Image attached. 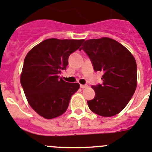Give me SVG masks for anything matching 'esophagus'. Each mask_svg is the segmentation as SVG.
<instances>
[{
	"instance_id": "34e87169",
	"label": "esophagus",
	"mask_w": 152,
	"mask_h": 152,
	"mask_svg": "<svg viewBox=\"0 0 152 152\" xmlns=\"http://www.w3.org/2000/svg\"><path fill=\"white\" fill-rule=\"evenodd\" d=\"M80 88H81V89H84V88H86V87H87V85H80Z\"/></svg>"
}]
</instances>
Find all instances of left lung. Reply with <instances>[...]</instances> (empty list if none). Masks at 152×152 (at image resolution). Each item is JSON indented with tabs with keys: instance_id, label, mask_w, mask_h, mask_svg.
I'll list each match as a JSON object with an SVG mask.
<instances>
[{
	"instance_id": "8db88e82",
	"label": "left lung",
	"mask_w": 152,
	"mask_h": 152,
	"mask_svg": "<svg viewBox=\"0 0 152 152\" xmlns=\"http://www.w3.org/2000/svg\"><path fill=\"white\" fill-rule=\"evenodd\" d=\"M83 49L95 72H102V84L92 86L95 95L88 101L95 114L110 117L120 113L137 88V63L132 53L113 39L102 37L84 42Z\"/></svg>"
}]
</instances>
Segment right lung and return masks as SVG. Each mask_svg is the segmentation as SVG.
Here are the masks:
<instances>
[{"label":"right lung","instance_id":"obj_1","mask_svg":"<svg viewBox=\"0 0 152 152\" xmlns=\"http://www.w3.org/2000/svg\"><path fill=\"white\" fill-rule=\"evenodd\" d=\"M83 41L48 39L26 55L21 84L29 104L43 118L51 119L64 113L72 95L80 88L78 83L66 82L59 74L66 70L69 55Z\"/></svg>","mask_w":152,"mask_h":152}]
</instances>
